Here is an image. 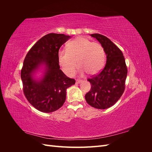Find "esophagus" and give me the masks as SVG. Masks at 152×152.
I'll list each match as a JSON object with an SVG mask.
<instances>
[{"label":"esophagus","instance_id":"1","mask_svg":"<svg viewBox=\"0 0 152 152\" xmlns=\"http://www.w3.org/2000/svg\"><path fill=\"white\" fill-rule=\"evenodd\" d=\"M82 82V80L77 79V80H76V83H77V84H80V83H81Z\"/></svg>","mask_w":152,"mask_h":152}]
</instances>
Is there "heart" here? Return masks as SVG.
Instances as JSON below:
<instances>
[{
  "label": "heart",
  "mask_w": 152,
  "mask_h": 152,
  "mask_svg": "<svg viewBox=\"0 0 152 152\" xmlns=\"http://www.w3.org/2000/svg\"><path fill=\"white\" fill-rule=\"evenodd\" d=\"M58 58L63 72L69 77L75 74L78 63L81 74L86 72L94 75L104 65V50L100 44L80 37L70 41L66 49L59 50Z\"/></svg>",
  "instance_id": "heart-1"
}]
</instances>
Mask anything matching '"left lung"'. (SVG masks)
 <instances>
[{
	"mask_svg": "<svg viewBox=\"0 0 152 152\" xmlns=\"http://www.w3.org/2000/svg\"><path fill=\"white\" fill-rule=\"evenodd\" d=\"M91 36L102 44L107 62L98 75L87 80L92 86L85 98L91 107L104 110L111 107L122 95L127 68L123 53L108 38L99 34H91Z\"/></svg>",
	"mask_w": 152,
	"mask_h": 152,
	"instance_id": "1",
	"label": "left lung"
}]
</instances>
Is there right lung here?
Masks as SVG:
<instances>
[{"label": "right lung", "mask_w": 152, "mask_h": 152, "mask_svg": "<svg viewBox=\"0 0 152 152\" xmlns=\"http://www.w3.org/2000/svg\"><path fill=\"white\" fill-rule=\"evenodd\" d=\"M70 35L49 34L37 42L27 53L21 69L23 93L28 102L39 111L50 113L61 108L66 91L75 80L66 77L59 65L58 54ZM42 72L40 77L35 75Z\"/></svg>", "instance_id": "obj_1"}]
</instances>
